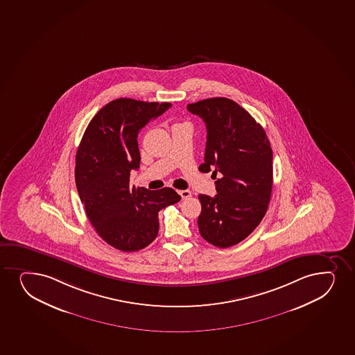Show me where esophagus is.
Listing matches in <instances>:
<instances>
[{
  "label": "esophagus",
  "instance_id": "1",
  "mask_svg": "<svg viewBox=\"0 0 355 355\" xmlns=\"http://www.w3.org/2000/svg\"><path fill=\"white\" fill-rule=\"evenodd\" d=\"M178 193H179L181 198L184 200L188 199L189 196H192V193H191V191H188V189H181V191H178Z\"/></svg>",
  "mask_w": 355,
  "mask_h": 355
}]
</instances>
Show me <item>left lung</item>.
Segmentation results:
<instances>
[{
	"instance_id": "8db88e82",
	"label": "left lung",
	"mask_w": 355,
	"mask_h": 355,
	"mask_svg": "<svg viewBox=\"0 0 355 355\" xmlns=\"http://www.w3.org/2000/svg\"><path fill=\"white\" fill-rule=\"evenodd\" d=\"M207 129L202 173L214 169L216 196L200 194L199 232L218 248L244 241L264 218L272 189V150L264 129L232 99L188 104Z\"/></svg>"
}]
</instances>
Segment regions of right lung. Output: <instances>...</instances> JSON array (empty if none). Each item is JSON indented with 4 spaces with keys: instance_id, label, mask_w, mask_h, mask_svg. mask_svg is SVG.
Returning <instances> with one entry per match:
<instances>
[{
    "instance_id": "add662e5",
    "label": "right lung",
    "mask_w": 355,
    "mask_h": 355,
    "mask_svg": "<svg viewBox=\"0 0 355 355\" xmlns=\"http://www.w3.org/2000/svg\"><path fill=\"white\" fill-rule=\"evenodd\" d=\"M171 103L119 98L103 106L86 128L76 157V184L89 220L103 241L134 252L159 233V212L181 196L169 187L159 191L130 186L139 169L137 136Z\"/></svg>"
}]
</instances>
